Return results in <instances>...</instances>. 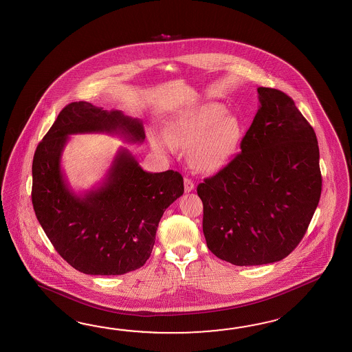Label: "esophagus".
Masks as SVG:
<instances>
[{"label":"esophagus","mask_w":352,"mask_h":352,"mask_svg":"<svg viewBox=\"0 0 352 352\" xmlns=\"http://www.w3.org/2000/svg\"><path fill=\"white\" fill-rule=\"evenodd\" d=\"M184 186H185V192H191L194 188H195L194 182L188 179V177H185V180H184Z\"/></svg>","instance_id":"1"}]
</instances>
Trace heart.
Instances as JSON below:
<instances>
[{"label": "heart", "mask_w": 352, "mask_h": 352, "mask_svg": "<svg viewBox=\"0 0 352 352\" xmlns=\"http://www.w3.org/2000/svg\"><path fill=\"white\" fill-rule=\"evenodd\" d=\"M226 114L219 104L190 107L175 115L164 131V138L151 135L155 151L172 147L188 149V162L194 170L204 173L219 171L241 140V124L237 118Z\"/></svg>", "instance_id": "heart-1"}]
</instances>
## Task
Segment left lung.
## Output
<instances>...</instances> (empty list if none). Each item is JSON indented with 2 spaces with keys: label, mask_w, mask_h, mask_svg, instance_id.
<instances>
[{
  "label": "left lung",
  "mask_w": 352,
  "mask_h": 352,
  "mask_svg": "<svg viewBox=\"0 0 352 352\" xmlns=\"http://www.w3.org/2000/svg\"><path fill=\"white\" fill-rule=\"evenodd\" d=\"M257 92L260 107L241 153L197 186L208 248L237 266L272 263L293 252L322 191L311 124L283 91Z\"/></svg>",
  "instance_id": "8db88e82"
}]
</instances>
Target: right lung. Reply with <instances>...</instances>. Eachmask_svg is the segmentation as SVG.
I'll return each instance as SVG.
<instances>
[{
  "label": "right lung",
  "mask_w": 352,
  "mask_h": 352,
  "mask_svg": "<svg viewBox=\"0 0 352 352\" xmlns=\"http://www.w3.org/2000/svg\"><path fill=\"white\" fill-rule=\"evenodd\" d=\"M107 133L143 143V124L120 110L86 101L68 104L38 144L33 160L34 212L56 251L87 275H123L142 267L155 245L164 210L184 194L177 171H144L119 148L105 180L76 194L62 170L69 135Z\"/></svg>",
  "instance_id": "add662e5"
}]
</instances>
